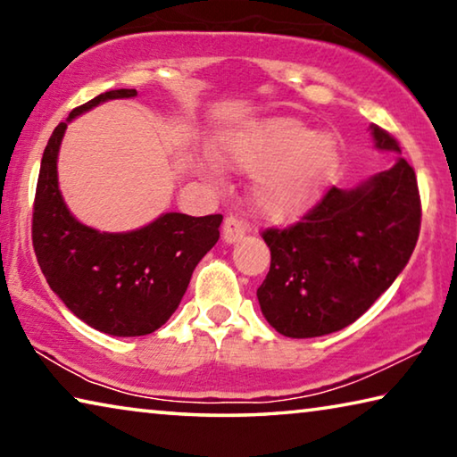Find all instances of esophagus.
<instances>
[{"label":"esophagus","mask_w":457,"mask_h":457,"mask_svg":"<svg viewBox=\"0 0 457 457\" xmlns=\"http://www.w3.org/2000/svg\"><path fill=\"white\" fill-rule=\"evenodd\" d=\"M223 242L226 244H236L245 236V223L236 218V215H228L226 221H223Z\"/></svg>","instance_id":"1"}]
</instances>
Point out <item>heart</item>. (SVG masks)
I'll return each instance as SVG.
<instances>
[{"label": "heart", "mask_w": 457, "mask_h": 457, "mask_svg": "<svg viewBox=\"0 0 457 457\" xmlns=\"http://www.w3.org/2000/svg\"><path fill=\"white\" fill-rule=\"evenodd\" d=\"M220 157L239 171H252L247 193L253 210L268 220H288L320 199L338 169L340 149L327 130H311L292 117H266L223 137Z\"/></svg>", "instance_id": "b5f03b06"}]
</instances>
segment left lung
<instances>
[{"instance_id": "8db88e82", "label": "left lung", "mask_w": 457, "mask_h": 457, "mask_svg": "<svg viewBox=\"0 0 457 457\" xmlns=\"http://www.w3.org/2000/svg\"><path fill=\"white\" fill-rule=\"evenodd\" d=\"M377 151L401 154L370 125ZM421 204L403 157L353 189L332 187L303 221L266 229L272 253L258 288L262 314L280 335L312 338L349 327L403 272L420 237Z\"/></svg>"}]
</instances>
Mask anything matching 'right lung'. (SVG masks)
Here are the masks:
<instances>
[{"mask_svg": "<svg viewBox=\"0 0 457 457\" xmlns=\"http://www.w3.org/2000/svg\"><path fill=\"white\" fill-rule=\"evenodd\" d=\"M135 88L111 90L74 108L54 129L37 177L32 242L54 294L88 327L112 337L151 335L177 311L199 260L220 239L223 215L161 213L130 231H98L68 210L58 185V153L68 122Z\"/></svg>", "mask_w": 457, "mask_h": 457, "instance_id": "add662e5", "label": "right lung"}]
</instances>
